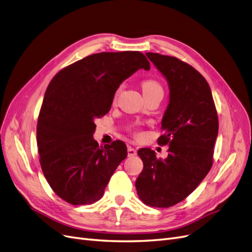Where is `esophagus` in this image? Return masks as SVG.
<instances>
[{"label":"esophagus","instance_id":"34e87169","mask_svg":"<svg viewBox=\"0 0 252 252\" xmlns=\"http://www.w3.org/2000/svg\"><path fill=\"white\" fill-rule=\"evenodd\" d=\"M128 157H134L136 156V150L134 148H132L131 146H128Z\"/></svg>","mask_w":252,"mask_h":252}]
</instances>
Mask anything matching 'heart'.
Returning <instances> with one entry per match:
<instances>
[{"label":"heart","mask_w":252,"mask_h":252,"mask_svg":"<svg viewBox=\"0 0 252 252\" xmlns=\"http://www.w3.org/2000/svg\"><path fill=\"white\" fill-rule=\"evenodd\" d=\"M141 87H142V90H143V94L145 96H148V95H151V94H158L161 93L163 94V88L161 86V84H159L158 81L156 80H152V79H147V80H144L142 83H141ZM121 87H119L116 93H114V100H116L117 96L119 95V94L121 93ZM132 133L133 135L135 136H139L140 135V132L136 128H132Z\"/></svg>","instance_id":"1"}]
</instances>
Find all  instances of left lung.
I'll return each mask as SVG.
<instances>
[{
	"label": "left lung",
	"instance_id": "8db88e82",
	"mask_svg": "<svg viewBox=\"0 0 252 252\" xmlns=\"http://www.w3.org/2000/svg\"><path fill=\"white\" fill-rule=\"evenodd\" d=\"M146 56L169 85V104L158 138L169 148L164 159L150 148L139 149L144 167L135 188L144 204L168 208L185 200L211 169L219 119L211 89L199 71L175 57Z\"/></svg>",
	"mask_w": 252,
	"mask_h": 252
}]
</instances>
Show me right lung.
<instances>
[{
  "label": "right lung",
  "mask_w": 252,
  "mask_h": 252,
  "mask_svg": "<svg viewBox=\"0 0 252 252\" xmlns=\"http://www.w3.org/2000/svg\"><path fill=\"white\" fill-rule=\"evenodd\" d=\"M150 63L140 51L100 52L61 69L47 87L37 118L36 143L44 177L71 205L101 199L120 163L124 142L98 146L94 120L109 112L120 84Z\"/></svg>",
  "instance_id": "add662e5"
}]
</instances>
